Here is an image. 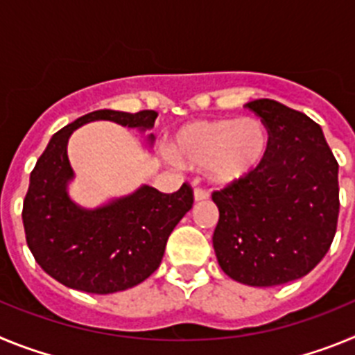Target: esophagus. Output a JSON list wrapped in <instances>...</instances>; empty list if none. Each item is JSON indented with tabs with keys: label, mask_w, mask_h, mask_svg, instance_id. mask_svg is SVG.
Listing matches in <instances>:
<instances>
[{
	"label": "esophagus",
	"mask_w": 355,
	"mask_h": 355,
	"mask_svg": "<svg viewBox=\"0 0 355 355\" xmlns=\"http://www.w3.org/2000/svg\"><path fill=\"white\" fill-rule=\"evenodd\" d=\"M193 197H196V200H206L209 197V192L205 190V188H196L193 190Z\"/></svg>",
	"instance_id": "obj_1"
}]
</instances>
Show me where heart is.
<instances>
[{"mask_svg":"<svg viewBox=\"0 0 355 355\" xmlns=\"http://www.w3.org/2000/svg\"><path fill=\"white\" fill-rule=\"evenodd\" d=\"M270 135L259 119H206L175 133L171 153L180 162L206 167L209 180L227 184L261 167Z\"/></svg>","mask_w":355,"mask_h":355,"instance_id":"b5f03b06","label":"heart"}]
</instances>
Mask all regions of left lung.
<instances>
[{
  "label": "left lung",
  "mask_w": 355,
  "mask_h": 355,
  "mask_svg": "<svg viewBox=\"0 0 355 355\" xmlns=\"http://www.w3.org/2000/svg\"><path fill=\"white\" fill-rule=\"evenodd\" d=\"M245 106L261 117L270 146L258 171L213 192L220 213L213 249L238 283L277 286L309 274L334 240L338 162L307 115L272 99Z\"/></svg>",
  "instance_id": "1"
}]
</instances>
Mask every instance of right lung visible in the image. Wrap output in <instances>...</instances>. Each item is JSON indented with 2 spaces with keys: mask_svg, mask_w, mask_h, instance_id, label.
Listing matches in <instances>:
<instances>
[{
  "mask_svg": "<svg viewBox=\"0 0 355 355\" xmlns=\"http://www.w3.org/2000/svg\"><path fill=\"white\" fill-rule=\"evenodd\" d=\"M156 117L155 110L90 112L53 135L37 159L23 202L26 243L40 268L64 286L106 295L140 284L158 268L172 229L192 208L193 190L187 183L174 193L144 184L96 209L80 208L67 193L74 178L67 158L72 131L92 121L146 131Z\"/></svg>",
  "mask_w": 355,
  "mask_h": 355,
  "instance_id": "add662e5",
  "label": "right lung"
}]
</instances>
